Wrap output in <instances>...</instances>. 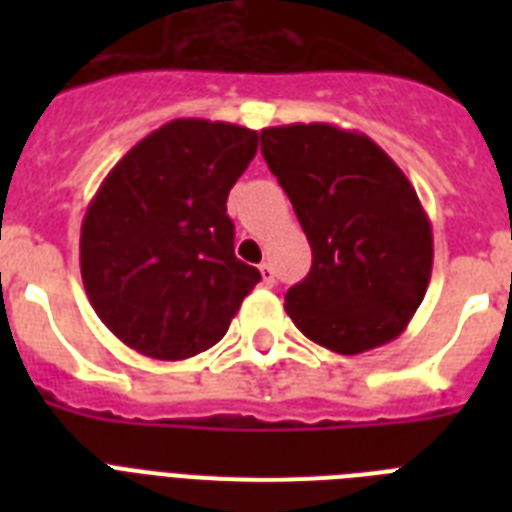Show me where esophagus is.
Instances as JSON below:
<instances>
[{
    "label": "esophagus",
    "mask_w": 512,
    "mask_h": 512,
    "mask_svg": "<svg viewBox=\"0 0 512 512\" xmlns=\"http://www.w3.org/2000/svg\"><path fill=\"white\" fill-rule=\"evenodd\" d=\"M260 276H263V284H273L276 273H273L271 263H260Z\"/></svg>",
    "instance_id": "esophagus-1"
}]
</instances>
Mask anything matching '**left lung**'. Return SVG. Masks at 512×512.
Masks as SVG:
<instances>
[{
  "mask_svg": "<svg viewBox=\"0 0 512 512\" xmlns=\"http://www.w3.org/2000/svg\"><path fill=\"white\" fill-rule=\"evenodd\" d=\"M260 140L313 252L311 273L284 295L289 319L342 356L396 340L433 271L414 185L372 138L335 124L265 127Z\"/></svg>",
  "mask_w": 512,
  "mask_h": 512,
  "instance_id": "left-lung-1",
  "label": "left lung"
}]
</instances>
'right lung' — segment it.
<instances>
[{
    "mask_svg": "<svg viewBox=\"0 0 512 512\" xmlns=\"http://www.w3.org/2000/svg\"><path fill=\"white\" fill-rule=\"evenodd\" d=\"M257 154L239 124L175 119L132 146L82 220L92 308L124 345L180 361L231 327L260 271L233 255L228 193Z\"/></svg>",
    "mask_w": 512,
    "mask_h": 512,
    "instance_id": "obj_1",
    "label": "right lung"
}]
</instances>
